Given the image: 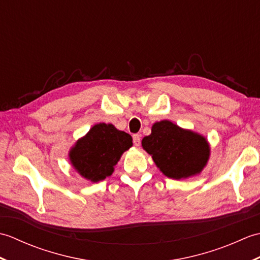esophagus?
I'll return each instance as SVG.
<instances>
[{"instance_id":"obj_1","label":"esophagus","mask_w":260,"mask_h":260,"mask_svg":"<svg viewBox=\"0 0 260 260\" xmlns=\"http://www.w3.org/2000/svg\"><path fill=\"white\" fill-rule=\"evenodd\" d=\"M133 143H134V145H135L136 147H139V146L141 145V135L135 134V135L133 136Z\"/></svg>"}]
</instances>
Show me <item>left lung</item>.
<instances>
[{"instance_id":"1","label":"left lung","mask_w":260,"mask_h":260,"mask_svg":"<svg viewBox=\"0 0 260 260\" xmlns=\"http://www.w3.org/2000/svg\"><path fill=\"white\" fill-rule=\"evenodd\" d=\"M142 147L159 171L170 179L181 180L200 174L210 157V144L203 135L163 119L152 126Z\"/></svg>"}]
</instances>
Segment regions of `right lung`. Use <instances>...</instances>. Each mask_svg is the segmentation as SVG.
Masks as SVG:
<instances>
[{
	"instance_id": "1",
	"label": "right lung",
	"mask_w": 260,
	"mask_h": 260,
	"mask_svg": "<svg viewBox=\"0 0 260 260\" xmlns=\"http://www.w3.org/2000/svg\"><path fill=\"white\" fill-rule=\"evenodd\" d=\"M133 146L129 134L113 124H95L75 143L69 161L81 178L96 183L112 175L123 153Z\"/></svg>"
}]
</instances>
